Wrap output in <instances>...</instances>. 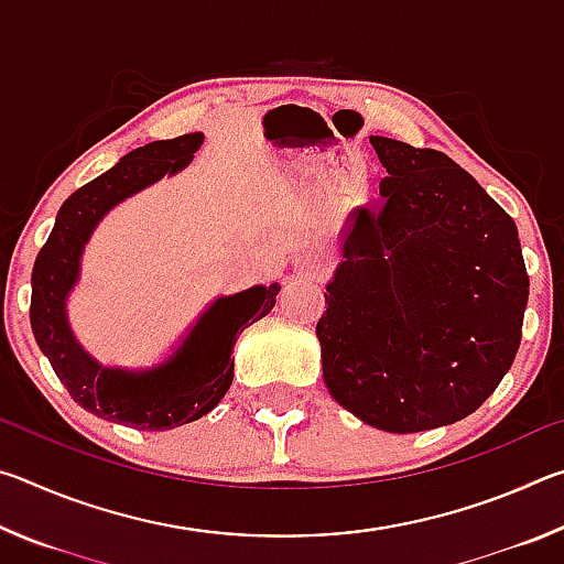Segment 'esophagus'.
<instances>
[{
    "label": "esophagus",
    "mask_w": 564,
    "mask_h": 564,
    "mask_svg": "<svg viewBox=\"0 0 564 564\" xmlns=\"http://www.w3.org/2000/svg\"><path fill=\"white\" fill-rule=\"evenodd\" d=\"M303 265H313V263H311V261H303V263H301V269H303Z\"/></svg>",
    "instance_id": "1"
}]
</instances>
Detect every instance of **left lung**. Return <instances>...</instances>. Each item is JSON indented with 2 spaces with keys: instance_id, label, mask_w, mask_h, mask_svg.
<instances>
[{
  "instance_id": "left-lung-1",
  "label": "left lung",
  "mask_w": 564,
  "mask_h": 564,
  "mask_svg": "<svg viewBox=\"0 0 564 564\" xmlns=\"http://www.w3.org/2000/svg\"><path fill=\"white\" fill-rule=\"evenodd\" d=\"M380 202L350 214L316 336L336 403L386 433L475 413L528 308L518 226L451 156L370 137Z\"/></svg>"
}]
</instances>
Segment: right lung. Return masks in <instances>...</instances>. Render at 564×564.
Segmentation results:
<instances>
[{
    "label": "right lung",
    "mask_w": 564,
    "mask_h": 564,
    "mask_svg": "<svg viewBox=\"0 0 564 564\" xmlns=\"http://www.w3.org/2000/svg\"><path fill=\"white\" fill-rule=\"evenodd\" d=\"M204 144V133L151 141L119 159L66 198L32 271L30 321L36 346L56 378L84 410L137 431H171L194 423L221 403L234 380L238 333L269 316L281 285H253L218 295L169 356L151 368L104 366L76 340L66 301L82 275V256L101 218L164 176L184 171Z\"/></svg>",
    "instance_id": "right-lung-1"
}]
</instances>
